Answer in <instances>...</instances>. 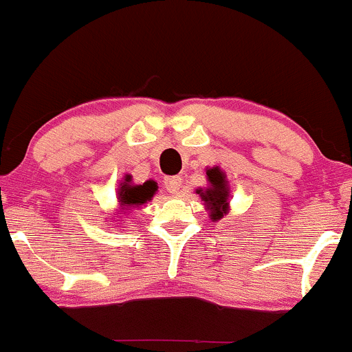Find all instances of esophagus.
<instances>
[{
	"label": "esophagus",
	"mask_w": 352,
	"mask_h": 352,
	"mask_svg": "<svg viewBox=\"0 0 352 352\" xmlns=\"http://www.w3.org/2000/svg\"><path fill=\"white\" fill-rule=\"evenodd\" d=\"M180 187H182V179L180 177H168V179H165V188H167L170 194H179Z\"/></svg>",
	"instance_id": "34e87169"
}]
</instances>
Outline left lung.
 <instances>
[{
	"mask_svg": "<svg viewBox=\"0 0 352 352\" xmlns=\"http://www.w3.org/2000/svg\"><path fill=\"white\" fill-rule=\"evenodd\" d=\"M207 179L210 182V187L206 192L197 190L200 194L202 200H206L207 207L210 208V217L214 220H219L223 217L227 212V197H229V188H227L226 175L220 172L219 167L208 168L207 170Z\"/></svg>",
	"mask_w": 352,
	"mask_h": 352,
	"instance_id": "obj_1",
	"label": "left lung"
}]
</instances>
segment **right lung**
I'll list each match as a JSON object with an SVG mask.
<instances>
[{"label":"right lung","mask_w":352,"mask_h":352,"mask_svg":"<svg viewBox=\"0 0 352 352\" xmlns=\"http://www.w3.org/2000/svg\"><path fill=\"white\" fill-rule=\"evenodd\" d=\"M157 192V184L153 180H146L142 185H130V175L125 177L122 188H120V204L130 210L132 207H138L145 204L146 200H152L153 194Z\"/></svg>","instance_id":"add662e5"}]
</instances>
